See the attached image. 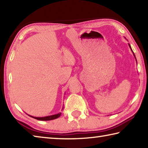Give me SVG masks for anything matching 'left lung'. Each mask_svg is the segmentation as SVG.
Returning a JSON list of instances; mask_svg holds the SVG:
<instances>
[{"label":"left lung","instance_id":"left-lung-1","mask_svg":"<svg viewBox=\"0 0 148 148\" xmlns=\"http://www.w3.org/2000/svg\"><path fill=\"white\" fill-rule=\"evenodd\" d=\"M128 45H129V46H130V49H131V50H132V53H133V54H134V56H135V58H136V56H135V54H134V53L133 52V51H132V48H131V46H130V44H128ZM137 61V60H136Z\"/></svg>","mask_w":148,"mask_h":148}]
</instances>
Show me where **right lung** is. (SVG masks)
Segmentation results:
<instances>
[{"instance_id":"obj_1","label":"right lung","mask_w":148,"mask_h":148,"mask_svg":"<svg viewBox=\"0 0 148 148\" xmlns=\"http://www.w3.org/2000/svg\"><path fill=\"white\" fill-rule=\"evenodd\" d=\"M61 114H62V112H60V113H58V114L51 115V116H45V117H34V116H30V115H29V116H30V117H32L33 118L38 119V120L48 121V120H52V119H55L58 118V117H60V116L61 115Z\"/></svg>"}]
</instances>
